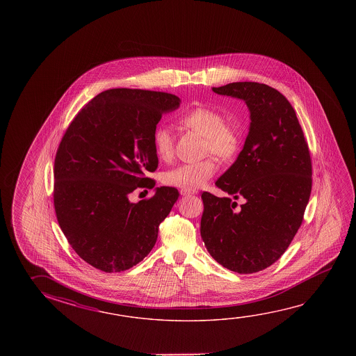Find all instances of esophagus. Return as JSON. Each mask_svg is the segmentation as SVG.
Listing matches in <instances>:
<instances>
[{"instance_id": "34e87169", "label": "esophagus", "mask_w": 356, "mask_h": 356, "mask_svg": "<svg viewBox=\"0 0 356 356\" xmlns=\"http://www.w3.org/2000/svg\"><path fill=\"white\" fill-rule=\"evenodd\" d=\"M181 195L182 196H191V195H193V191H186V190H181L180 191Z\"/></svg>"}]
</instances>
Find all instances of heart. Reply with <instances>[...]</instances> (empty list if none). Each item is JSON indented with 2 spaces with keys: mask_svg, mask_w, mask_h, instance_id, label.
Segmentation results:
<instances>
[{
  "mask_svg": "<svg viewBox=\"0 0 356 356\" xmlns=\"http://www.w3.org/2000/svg\"><path fill=\"white\" fill-rule=\"evenodd\" d=\"M221 113L207 106H198L185 113L180 122L204 136V152H213L221 160L234 158L241 146L238 129L223 122ZM154 147L159 159L170 160L174 155V135L169 127H159L154 133ZM215 159H204L197 163H181L166 171L163 180L169 186L195 191L204 186L216 171Z\"/></svg>",
  "mask_w": 356,
  "mask_h": 356,
  "instance_id": "b5f03b06",
  "label": "heart"
}]
</instances>
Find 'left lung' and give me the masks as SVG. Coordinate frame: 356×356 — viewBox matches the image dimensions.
Here are the masks:
<instances>
[{
	"label": "left lung",
	"instance_id": "obj_1",
	"mask_svg": "<svg viewBox=\"0 0 356 356\" xmlns=\"http://www.w3.org/2000/svg\"><path fill=\"white\" fill-rule=\"evenodd\" d=\"M212 90L243 100L251 122L242 152L216 181L227 196H201V237L225 268L256 273L280 259L302 225L312 191L308 144L296 111L277 89L234 82ZM239 197L246 202L234 211Z\"/></svg>",
	"mask_w": 356,
	"mask_h": 356
}]
</instances>
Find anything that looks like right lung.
<instances>
[{"label": "right lung", "mask_w": 356, "mask_h": 356, "mask_svg": "<svg viewBox=\"0 0 356 356\" xmlns=\"http://www.w3.org/2000/svg\"><path fill=\"white\" fill-rule=\"evenodd\" d=\"M181 100L174 94L117 88L98 94L70 122L54 160L59 227L83 261L106 273L134 267L158 239L159 225L179 198L175 187L133 204L158 169L154 133Z\"/></svg>", "instance_id": "1"}]
</instances>
